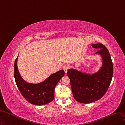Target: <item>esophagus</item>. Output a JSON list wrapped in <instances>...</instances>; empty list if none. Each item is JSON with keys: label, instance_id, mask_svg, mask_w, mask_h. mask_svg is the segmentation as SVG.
I'll use <instances>...</instances> for the list:
<instances>
[{"label": "esophagus", "instance_id": "obj_1", "mask_svg": "<svg viewBox=\"0 0 125 125\" xmlns=\"http://www.w3.org/2000/svg\"><path fill=\"white\" fill-rule=\"evenodd\" d=\"M68 69V67L67 65H64L63 67V70L64 71V72H65V73L66 74L67 72V70Z\"/></svg>", "mask_w": 125, "mask_h": 125}]
</instances>
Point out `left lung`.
<instances>
[{"label": "left lung", "mask_w": 125, "mask_h": 125, "mask_svg": "<svg viewBox=\"0 0 125 125\" xmlns=\"http://www.w3.org/2000/svg\"><path fill=\"white\" fill-rule=\"evenodd\" d=\"M91 46L99 49L95 54H99L101 57L102 65L98 72L91 74L75 68H70L67 71L74 99L84 104L96 101L105 94L113 75V65L107 48L101 43Z\"/></svg>", "instance_id": "1"}]
</instances>
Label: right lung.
Masks as SVG:
<instances>
[{
  "mask_svg": "<svg viewBox=\"0 0 125 125\" xmlns=\"http://www.w3.org/2000/svg\"><path fill=\"white\" fill-rule=\"evenodd\" d=\"M18 58L14 63L15 81L21 94L28 102L35 105H45L54 98V89L64 75V71L60 70L51 74L44 81L38 83H29L24 80L20 75L17 65Z\"/></svg>",
  "mask_w": 125,
  "mask_h": 125,
  "instance_id": "obj_1",
  "label": "right lung"
}]
</instances>
